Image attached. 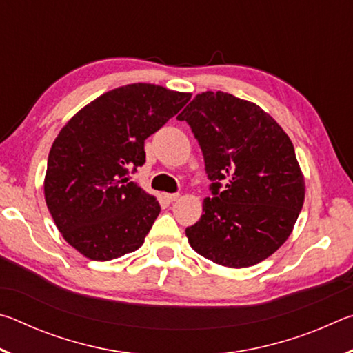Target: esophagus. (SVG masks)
<instances>
[{"label": "esophagus", "mask_w": 353, "mask_h": 353, "mask_svg": "<svg viewBox=\"0 0 353 353\" xmlns=\"http://www.w3.org/2000/svg\"><path fill=\"white\" fill-rule=\"evenodd\" d=\"M165 198H166V201H168V202H174V201H177L179 198H181V194H179V193H171V194H165Z\"/></svg>", "instance_id": "34e87169"}]
</instances>
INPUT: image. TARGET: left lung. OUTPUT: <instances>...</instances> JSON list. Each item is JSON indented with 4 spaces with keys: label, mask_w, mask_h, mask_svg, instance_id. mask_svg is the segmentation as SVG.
<instances>
[{
    "label": "left lung",
    "mask_w": 353,
    "mask_h": 353,
    "mask_svg": "<svg viewBox=\"0 0 353 353\" xmlns=\"http://www.w3.org/2000/svg\"><path fill=\"white\" fill-rule=\"evenodd\" d=\"M204 155L212 198L185 234L196 252L218 265L248 268L290 236L305 198L294 146L276 119L223 92L196 97L177 117Z\"/></svg>",
    "instance_id": "1"
}]
</instances>
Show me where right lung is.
<instances>
[{
	"mask_svg": "<svg viewBox=\"0 0 353 353\" xmlns=\"http://www.w3.org/2000/svg\"><path fill=\"white\" fill-rule=\"evenodd\" d=\"M191 98L154 83H130L92 101L65 124L48 155L45 201L59 232L87 259L139 249L160 205L129 172L146 162L145 140Z\"/></svg>",
	"mask_w": 353,
	"mask_h": 353,
	"instance_id": "1",
	"label": "right lung"
}]
</instances>
